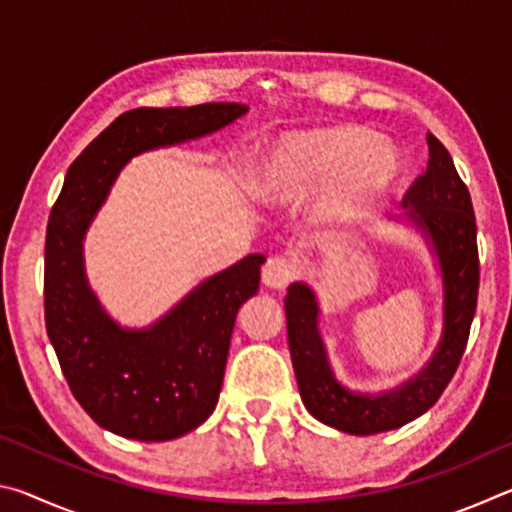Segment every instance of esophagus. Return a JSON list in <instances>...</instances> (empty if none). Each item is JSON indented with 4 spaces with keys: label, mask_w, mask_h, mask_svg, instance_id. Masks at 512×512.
I'll return each mask as SVG.
<instances>
[{
    "label": "esophagus",
    "mask_w": 512,
    "mask_h": 512,
    "mask_svg": "<svg viewBox=\"0 0 512 512\" xmlns=\"http://www.w3.org/2000/svg\"><path fill=\"white\" fill-rule=\"evenodd\" d=\"M296 275V268L284 257H271L262 268V280L268 289H284Z\"/></svg>",
    "instance_id": "esophagus-1"
}]
</instances>
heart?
<instances>
[{
    "label": "heart",
    "mask_w": 512,
    "mask_h": 512,
    "mask_svg": "<svg viewBox=\"0 0 512 512\" xmlns=\"http://www.w3.org/2000/svg\"><path fill=\"white\" fill-rule=\"evenodd\" d=\"M397 178V155L368 131L352 126L284 135L259 169L255 194L287 210L318 193L311 221L339 225L370 207Z\"/></svg>",
    "instance_id": "1"
}]
</instances>
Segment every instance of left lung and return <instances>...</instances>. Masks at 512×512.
Returning <instances> with one entry per match:
<instances>
[{"mask_svg":"<svg viewBox=\"0 0 512 512\" xmlns=\"http://www.w3.org/2000/svg\"><path fill=\"white\" fill-rule=\"evenodd\" d=\"M429 162L404 194L409 221L436 250L445 293L443 336L418 375L393 391L352 393L336 381L318 332V302L307 284L293 282L284 298L287 334L300 397L327 427L354 436L391 431L427 413L443 395L461 363L479 296V248L472 198L449 151L427 133Z\"/></svg>","mask_w":512,"mask_h":512,"instance_id":"1","label":"left lung"}]
</instances>
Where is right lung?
I'll list each match as a JSON object with an SVG mask.
<instances>
[{"mask_svg":"<svg viewBox=\"0 0 512 512\" xmlns=\"http://www.w3.org/2000/svg\"><path fill=\"white\" fill-rule=\"evenodd\" d=\"M244 103L137 108L119 115L67 169L45 239V323L69 391L117 436L160 443L210 418L219 402L239 307L259 289L264 255H248L146 329H124L94 296L83 268L85 230L124 164L144 151L210 135Z\"/></svg>","mask_w":512,"mask_h":512,"instance_id":"add662e5","label":"right lung"}]
</instances>
